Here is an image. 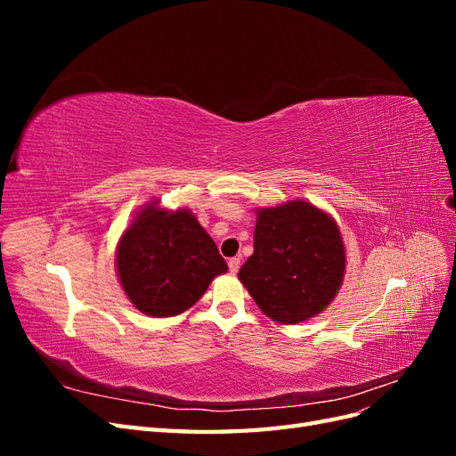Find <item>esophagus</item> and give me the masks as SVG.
Wrapping results in <instances>:
<instances>
[{
  "mask_svg": "<svg viewBox=\"0 0 456 456\" xmlns=\"http://www.w3.org/2000/svg\"><path fill=\"white\" fill-rule=\"evenodd\" d=\"M240 262H241V258H240V256H233V258H230V260H228V268H230V272H232V273H238V270H240Z\"/></svg>",
  "mask_w": 456,
  "mask_h": 456,
  "instance_id": "1",
  "label": "esophagus"
}]
</instances>
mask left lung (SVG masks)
I'll return each instance as SVG.
<instances>
[{"instance_id": "obj_1", "label": "left lung", "mask_w": 456, "mask_h": 456, "mask_svg": "<svg viewBox=\"0 0 456 456\" xmlns=\"http://www.w3.org/2000/svg\"><path fill=\"white\" fill-rule=\"evenodd\" d=\"M344 268L346 256L335 220L297 200L258 211L255 251L238 275L273 322L298 323L330 305Z\"/></svg>"}]
</instances>
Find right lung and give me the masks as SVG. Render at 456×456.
<instances>
[{"label":"right lung","instance_id":"right-lung-1","mask_svg":"<svg viewBox=\"0 0 456 456\" xmlns=\"http://www.w3.org/2000/svg\"><path fill=\"white\" fill-rule=\"evenodd\" d=\"M116 262L123 291L151 317L183 314L201 298L215 275L228 270L194 215L163 211L154 203L121 236Z\"/></svg>","mask_w":456,"mask_h":456}]
</instances>
